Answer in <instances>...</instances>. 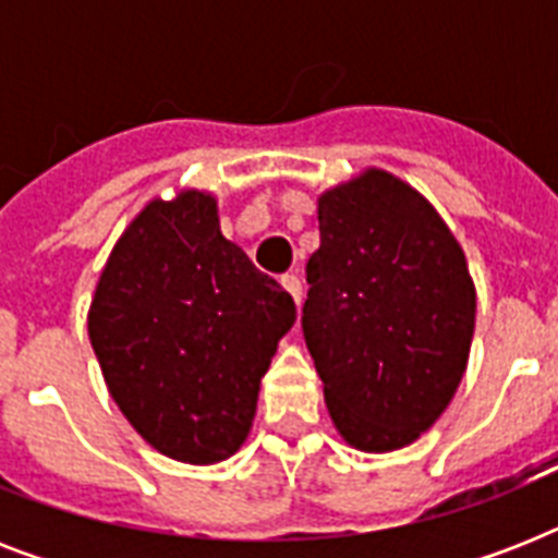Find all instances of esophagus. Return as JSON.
I'll use <instances>...</instances> for the list:
<instances>
[{
	"label": "esophagus",
	"instance_id": "obj_1",
	"mask_svg": "<svg viewBox=\"0 0 558 558\" xmlns=\"http://www.w3.org/2000/svg\"><path fill=\"white\" fill-rule=\"evenodd\" d=\"M280 283L287 287L289 295L295 298V304L301 306V301H304V283H301V278H298V275H283V278H280Z\"/></svg>",
	"mask_w": 558,
	"mask_h": 558
}]
</instances>
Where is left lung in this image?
I'll return each instance as SVG.
<instances>
[{
  "label": "left lung",
  "mask_w": 558,
  "mask_h": 558,
  "mask_svg": "<svg viewBox=\"0 0 558 558\" xmlns=\"http://www.w3.org/2000/svg\"><path fill=\"white\" fill-rule=\"evenodd\" d=\"M306 260V348L341 437L393 451L428 432L466 371L475 287L428 202L385 170L318 199Z\"/></svg>",
  "instance_id": "1"
}]
</instances>
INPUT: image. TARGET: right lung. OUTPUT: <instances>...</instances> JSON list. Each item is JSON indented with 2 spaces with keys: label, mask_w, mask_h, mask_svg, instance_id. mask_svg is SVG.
I'll return each mask as SVG.
<instances>
[{
  "label": "right lung",
  "mask_w": 558,
  "mask_h": 558,
  "mask_svg": "<svg viewBox=\"0 0 558 558\" xmlns=\"http://www.w3.org/2000/svg\"><path fill=\"white\" fill-rule=\"evenodd\" d=\"M295 301L219 231L210 193L153 199L100 271L89 339L109 393L153 449L217 463L243 446Z\"/></svg>",
  "instance_id": "obj_1"
}]
</instances>
